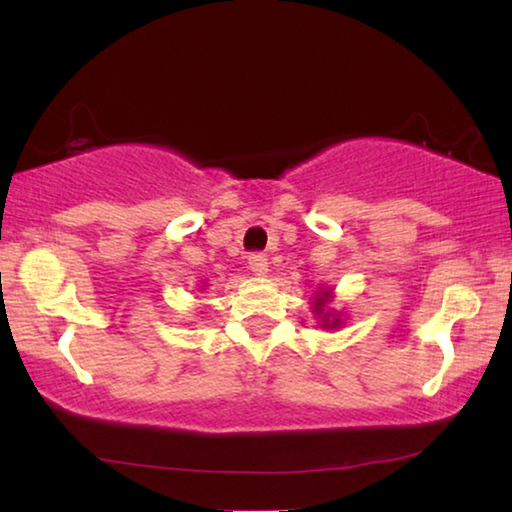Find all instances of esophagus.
<instances>
[{
	"label": "esophagus",
	"instance_id": "obj_1",
	"mask_svg": "<svg viewBox=\"0 0 512 512\" xmlns=\"http://www.w3.org/2000/svg\"><path fill=\"white\" fill-rule=\"evenodd\" d=\"M249 267L254 274H267V256L261 254V251H254V254H249Z\"/></svg>",
	"mask_w": 512,
	"mask_h": 512
}]
</instances>
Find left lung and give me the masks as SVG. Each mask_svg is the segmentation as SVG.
<instances>
[{
  "mask_svg": "<svg viewBox=\"0 0 512 512\" xmlns=\"http://www.w3.org/2000/svg\"><path fill=\"white\" fill-rule=\"evenodd\" d=\"M322 304H325V302H322V297H320V300L316 302V311H318V313H320V311H325V309H322ZM325 318H327V316H325ZM338 322H341V320H338V318H334V322H332V327H334V325H338ZM327 327H329V325H327Z\"/></svg>",
  "mask_w": 512,
  "mask_h": 512,
  "instance_id": "left-lung-1",
  "label": "left lung"
}]
</instances>
